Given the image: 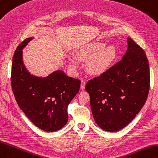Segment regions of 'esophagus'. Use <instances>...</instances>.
I'll return each instance as SVG.
<instances>
[{"mask_svg": "<svg viewBox=\"0 0 158 158\" xmlns=\"http://www.w3.org/2000/svg\"><path fill=\"white\" fill-rule=\"evenodd\" d=\"M85 81H81V89H85Z\"/></svg>", "mask_w": 158, "mask_h": 158, "instance_id": "obj_1", "label": "esophagus"}]
</instances>
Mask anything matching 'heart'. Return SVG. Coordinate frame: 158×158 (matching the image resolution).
<instances>
[{
  "instance_id": "1",
  "label": "heart",
  "mask_w": 158,
  "mask_h": 158,
  "mask_svg": "<svg viewBox=\"0 0 158 158\" xmlns=\"http://www.w3.org/2000/svg\"><path fill=\"white\" fill-rule=\"evenodd\" d=\"M106 46L104 42H94L84 46L77 52L80 60H90L87 64V70L90 74H103L110 67L116 57V50L114 46ZM70 64L73 68H77L78 63L74 58H71Z\"/></svg>"
}]
</instances>
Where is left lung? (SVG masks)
Instances as JSON below:
<instances>
[{
    "mask_svg": "<svg viewBox=\"0 0 158 158\" xmlns=\"http://www.w3.org/2000/svg\"><path fill=\"white\" fill-rule=\"evenodd\" d=\"M122 60L100 76L88 81L94 118L102 129L118 131L128 125L144 106L150 75L145 51L130 38Z\"/></svg>",
    "mask_w": 158,
    "mask_h": 158,
    "instance_id": "1",
    "label": "left lung"
}]
</instances>
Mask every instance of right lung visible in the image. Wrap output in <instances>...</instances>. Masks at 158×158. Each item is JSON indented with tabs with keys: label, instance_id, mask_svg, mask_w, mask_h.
Here are the masks:
<instances>
[{
	"label": "right lung",
	"instance_id": "obj_1",
	"mask_svg": "<svg viewBox=\"0 0 158 158\" xmlns=\"http://www.w3.org/2000/svg\"><path fill=\"white\" fill-rule=\"evenodd\" d=\"M32 39H25L14 53L12 89L19 108L36 127L47 132L56 131L67 123L68 106L79 92L81 81L60 70L46 77L31 75L24 65L22 50Z\"/></svg>",
	"mask_w": 158,
	"mask_h": 158
}]
</instances>
